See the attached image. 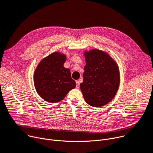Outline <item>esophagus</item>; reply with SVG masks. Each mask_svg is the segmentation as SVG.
I'll return each mask as SVG.
<instances>
[{
    "label": "esophagus",
    "mask_w": 153,
    "mask_h": 153,
    "mask_svg": "<svg viewBox=\"0 0 153 153\" xmlns=\"http://www.w3.org/2000/svg\"><path fill=\"white\" fill-rule=\"evenodd\" d=\"M76 88H79V86H80L79 80H76Z\"/></svg>",
    "instance_id": "obj_1"
}]
</instances>
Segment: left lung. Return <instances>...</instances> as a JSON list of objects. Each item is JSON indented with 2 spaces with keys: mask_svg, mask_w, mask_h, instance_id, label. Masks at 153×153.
I'll return each mask as SVG.
<instances>
[{
  "mask_svg": "<svg viewBox=\"0 0 153 153\" xmlns=\"http://www.w3.org/2000/svg\"><path fill=\"white\" fill-rule=\"evenodd\" d=\"M85 55L86 66L80 90L89 105L101 107L112 101L117 92L118 68L112 59L102 51L93 49Z\"/></svg>",
  "mask_w": 153,
  "mask_h": 153,
  "instance_id": "obj_1",
  "label": "left lung"
}]
</instances>
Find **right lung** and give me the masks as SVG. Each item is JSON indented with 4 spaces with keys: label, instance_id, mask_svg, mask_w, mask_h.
I'll return each instance as SVG.
<instances>
[{
    "label": "right lung",
    "instance_id": "add662e5",
    "mask_svg": "<svg viewBox=\"0 0 153 153\" xmlns=\"http://www.w3.org/2000/svg\"><path fill=\"white\" fill-rule=\"evenodd\" d=\"M66 56L59 52L40 62L34 74V85L38 94L46 101L58 102L76 87L70 70L65 68Z\"/></svg>",
    "mask_w": 153,
    "mask_h": 153
}]
</instances>
